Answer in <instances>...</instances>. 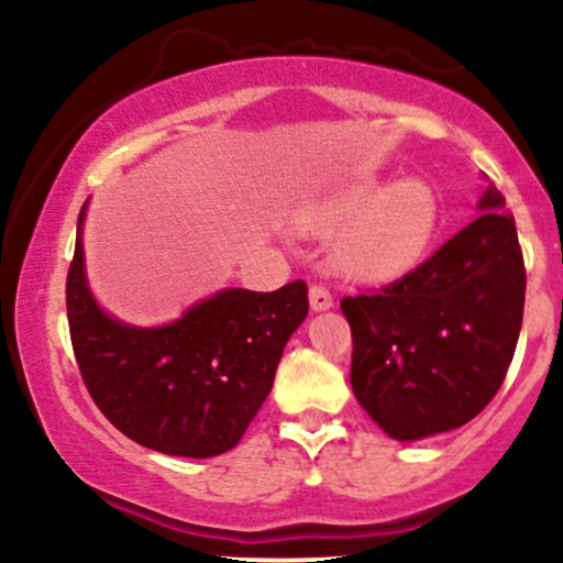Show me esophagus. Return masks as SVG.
I'll return each instance as SVG.
<instances>
[{"label": "esophagus", "mask_w": 563, "mask_h": 563, "mask_svg": "<svg viewBox=\"0 0 563 563\" xmlns=\"http://www.w3.org/2000/svg\"><path fill=\"white\" fill-rule=\"evenodd\" d=\"M309 303H312L314 312H325V309L333 307V294L325 286H318V283H314V286L309 288Z\"/></svg>", "instance_id": "obj_1"}]
</instances>
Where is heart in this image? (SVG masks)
<instances>
[{"label": "heart", "mask_w": 563, "mask_h": 563, "mask_svg": "<svg viewBox=\"0 0 563 563\" xmlns=\"http://www.w3.org/2000/svg\"><path fill=\"white\" fill-rule=\"evenodd\" d=\"M333 262L360 280H391L416 267L429 251L439 228V198L434 187L418 177L399 179L384 190L354 185L333 192L296 214V228L307 235H331Z\"/></svg>", "instance_id": "obj_1"}]
</instances>
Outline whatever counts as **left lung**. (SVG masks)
Instances as JSON below:
<instances>
[{"label":"left lung","instance_id":"left-lung-1","mask_svg":"<svg viewBox=\"0 0 563 563\" xmlns=\"http://www.w3.org/2000/svg\"><path fill=\"white\" fill-rule=\"evenodd\" d=\"M506 198L489 185L484 214L412 273L346 296L352 391L399 442L452 431L500 389L525 318L527 273Z\"/></svg>","mask_w":563,"mask_h":563}]
</instances>
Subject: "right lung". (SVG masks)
I'll return each mask as SVG.
<instances>
[{
  "label": "right lung",
  "mask_w": 563,
  "mask_h": 563,
  "mask_svg": "<svg viewBox=\"0 0 563 563\" xmlns=\"http://www.w3.org/2000/svg\"><path fill=\"white\" fill-rule=\"evenodd\" d=\"M79 214L68 269L70 344L95 405L121 434L164 455L235 448L273 389L290 333L309 312L307 283L273 294L224 288L158 328L119 322L89 290Z\"/></svg>",
  "instance_id": "right-lung-1"
}]
</instances>
